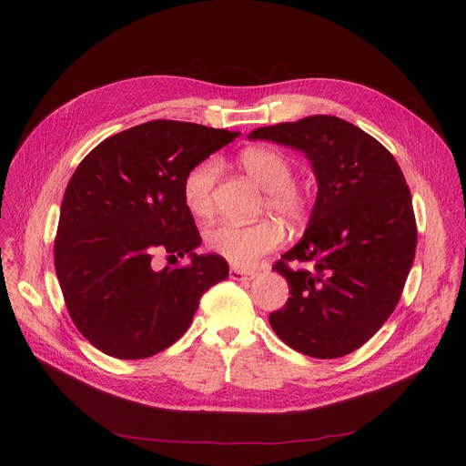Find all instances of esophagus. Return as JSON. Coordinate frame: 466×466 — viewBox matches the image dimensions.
Returning a JSON list of instances; mask_svg holds the SVG:
<instances>
[{
    "label": "esophagus",
    "instance_id": "34e87169",
    "mask_svg": "<svg viewBox=\"0 0 466 466\" xmlns=\"http://www.w3.org/2000/svg\"><path fill=\"white\" fill-rule=\"evenodd\" d=\"M255 278L253 270H243V268H230V279L234 281H249Z\"/></svg>",
    "mask_w": 466,
    "mask_h": 466
}]
</instances>
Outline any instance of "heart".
Masks as SVG:
<instances>
[{"instance_id":"heart-1","label":"heart","mask_w":466,"mask_h":466,"mask_svg":"<svg viewBox=\"0 0 466 466\" xmlns=\"http://www.w3.org/2000/svg\"><path fill=\"white\" fill-rule=\"evenodd\" d=\"M243 169L266 188L264 209L279 215L289 223H304L311 211V194L295 179V166L272 147H249L239 155ZM220 164L206 158L196 164L183 181V198L187 208L198 217L215 211V185ZM283 227L276 218H262L251 225L220 223L208 230L209 251L223 257L234 266H253L262 255L274 251L283 241Z\"/></svg>"}]
</instances>
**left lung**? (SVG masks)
<instances>
[{
    "label": "left lung",
    "mask_w": 466,
    "mask_h": 466,
    "mask_svg": "<svg viewBox=\"0 0 466 466\" xmlns=\"http://www.w3.org/2000/svg\"><path fill=\"white\" fill-rule=\"evenodd\" d=\"M249 139L302 151L319 185L304 238L274 264L290 297L270 325L308 357L353 353L395 311L415 257L418 227L402 169L378 139L330 115L262 127ZM289 261L310 268L292 271Z\"/></svg>",
    "instance_id": "obj_1"
}]
</instances>
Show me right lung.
<instances>
[{"mask_svg": "<svg viewBox=\"0 0 466 466\" xmlns=\"http://www.w3.org/2000/svg\"><path fill=\"white\" fill-rule=\"evenodd\" d=\"M239 132L151 120L118 132L71 176L55 239L66 308L94 348L116 359L153 357L190 327L204 292L228 278L218 255H196L202 238L183 198L188 171ZM185 254L155 271L152 258Z\"/></svg>", "mask_w": 466, "mask_h": 466, "instance_id": "1", "label": "right lung"}]
</instances>
